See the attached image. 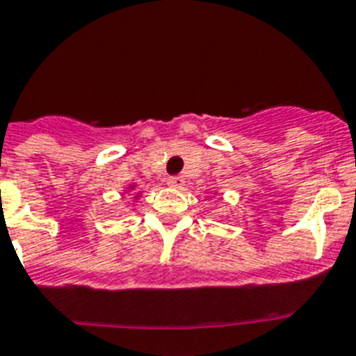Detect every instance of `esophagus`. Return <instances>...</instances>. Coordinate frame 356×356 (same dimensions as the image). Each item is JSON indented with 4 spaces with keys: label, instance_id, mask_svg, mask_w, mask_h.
<instances>
[{
    "label": "esophagus",
    "instance_id": "34e87169",
    "mask_svg": "<svg viewBox=\"0 0 356 356\" xmlns=\"http://www.w3.org/2000/svg\"><path fill=\"white\" fill-rule=\"evenodd\" d=\"M184 184V179L179 177V175H173V177L168 179V186L172 188H183Z\"/></svg>",
    "mask_w": 356,
    "mask_h": 356
}]
</instances>
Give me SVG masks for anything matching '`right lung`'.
I'll return each mask as SVG.
<instances>
[{
  "mask_svg": "<svg viewBox=\"0 0 356 356\" xmlns=\"http://www.w3.org/2000/svg\"><path fill=\"white\" fill-rule=\"evenodd\" d=\"M134 188V186H132ZM137 197H139V195H136V199H137Z\"/></svg>",
  "mask_w": 356,
  "mask_h": 356,
  "instance_id": "add662e5",
  "label": "right lung"
}]
</instances>
